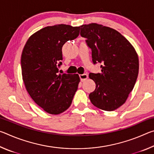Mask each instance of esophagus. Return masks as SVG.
Masks as SVG:
<instances>
[{
    "label": "esophagus",
    "instance_id": "1",
    "mask_svg": "<svg viewBox=\"0 0 154 154\" xmlns=\"http://www.w3.org/2000/svg\"><path fill=\"white\" fill-rule=\"evenodd\" d=\"M79 77H80V79L82 82H84L85 79H87V78L88 77V75L87 74H82V75H79Z\"/></svg>",
    "mask_w": 154,
    "mask_h": 154
}]
</instances>
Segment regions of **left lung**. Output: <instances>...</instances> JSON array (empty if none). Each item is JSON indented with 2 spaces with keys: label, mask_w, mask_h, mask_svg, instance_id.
Returning a JSON list of instances; mask_svg holds the SVG:
<instances>
[{
  "label": "left lung",
  "mask_w": 154,
  "mask_h": 154,
  "mask_svg": "<svg viewBox=\"0 0 154 154\" xmlns=\"http://www.w3.org/2000/svg\"><path fill=\"white\" fill-rule=\"evenodd\" d=\"M79 29L92 50L93 64H101L100 73L89 74L96 83L94 91L89 94L91 103L104 111L116 110L126 102L136 83L139 66L137 52L113 28L92 23Z\"/></svg>",
  "instance_id": "left-lung-1"
}]
</instances>
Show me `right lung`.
Listing matches in <instances>:
<instances>
[{"instance_id":"right-lung-1","label":"right lung","mask_w":154,"mask_h":154,"mask_svg":"<svg viewBox=\"0 0 154 154\" xmlns=\"http://www.w3.org/2000/svg\"><path fill=\"white\" fill-rule=\"evenodd\" d=\"M79 28L66 24L45 27L30 36L23 49L21 67L26 89L48 113L66 111L77 90L78 74H60L58 68L62 64V46L79 36Z\"/></svg>"}]
</instances>
